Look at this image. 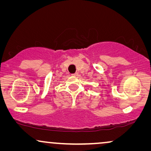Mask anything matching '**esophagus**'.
<instances>
[{"label":"esophagus","mask_w":151,"mask_h":151,"mask_svg":"<svg viewBox=\"0 0 151 151\" xmlns=\"http://www.w3.org/2000/svg\"><path fill=\"white\" fill-rule=\"evenodd\" d=\"M78 73H75L72 74V76H78Z\"/></svg>","instance_id":"34e87169"}]
</instances>
